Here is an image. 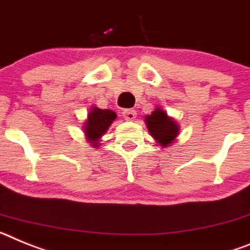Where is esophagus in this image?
I'll return each instance as SVG.
<instances>
[{
    "mask_svg": "<svg viewBox=\"0 0 250 250\" xmlns=\"http://www.w3.org/2000/svg\"><path fill=\"white\" fill-rule=\"evenodd\" d=\"M136 112H134L133 109H125L123 110V117H125V119H127V121H134L136 119Z\"/></svg>",
    "mask_w": 250,
    "mask_h": 250,
    "instance_id": "obj_1",
    "label": "esophagus"
}]
</instances>
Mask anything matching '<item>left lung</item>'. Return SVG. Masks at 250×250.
<instances>
[{"instance_id": "left-lung-1", "label": "left lung", "mask_w": 250, "mask_h": 250, "mask_svg": "<svg viewBox=\"0 0 250 250\" xmlns=\"http://www.w3.org/2000/svg\"><path fill=\"white\" fill-rule=\"evenodd\" d=\"M145 123L149 134L162 148L171 146L179 137V123L172 117L168 116L161 107H156L151 114L145 117Z\"/></svg>"}]
</instances>
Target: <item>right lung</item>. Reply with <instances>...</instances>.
I'll return each instance as SVG.
<instances>
[{
	"label": "right lung",
	"instance_id": "1",
	"mask_svg": "<svg viewBox=\"0 0 250 250\" xmlns=\"http://www.w3.org/2000/svg\"><path fill=\"white\" fill-rule=\"evenodd\" d=\"M116 119L117 114L112 109H101L95 105L90 108L83 125L86 142L90 143V146L94 148L101 147L102 137L107 133V131Z\"/></svg>",
	"mask_w": 250,
	"mask_h": 250
}]
</instances>
